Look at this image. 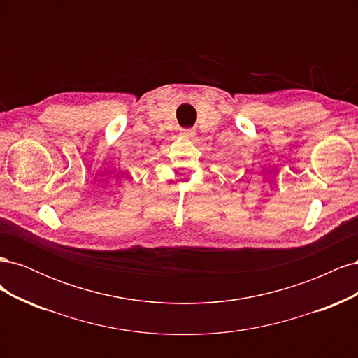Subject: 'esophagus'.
I'll use <instances>...</instances> for the list:
<instances>
[{
	"mask_svg": "<svg viewBox=\"0 0 358 358\" xmlns=\"http://www.w3.org/2000/svg\"><path fill=\"white\" fill-rule=\"evenodd\" d=\"M179 136L183 140H189V138H192L194 136H196V131H194V129H180Z\"/></svg>",
	"mask_w": 358,
	"mask_h": 358,
	"instance_id": "34e87169",
	"label": "esophagus"
}]
</instances>
